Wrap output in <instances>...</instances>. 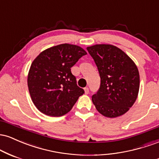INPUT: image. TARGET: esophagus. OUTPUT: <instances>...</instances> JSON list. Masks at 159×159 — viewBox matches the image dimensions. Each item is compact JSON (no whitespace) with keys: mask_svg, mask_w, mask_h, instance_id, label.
<instances>
[{"mask_svg":"<svg viewBox=\"0 0 159 159\" xmlns=\"http://www.w3.org/2000/svg\"><path fill=\"white\" fill-rule=\"evenodd\" d=\"M89 91H90V90H89L88 87H85V88H84V92H85V93H86V94H88V93H89Z\"/></svg>","mask_w":159,"mask_h":159,"instance_id":"esophagus-1","label":"esophagus"}]
</instances>
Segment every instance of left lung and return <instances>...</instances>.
Instances as JSON below:
<instances>
[{"label":"left lung","instance_id":"1","mask_svg":"<svg viewBox=\"0 0 159 159\" xmlns=\"http://www.w3.org/2000/svg\"><path fill=\"white\" fill-rule=\"evenodd\" d=\"M87 50L94 60L101 81L92 101L96 110L107 117L126 113L134 105L140 87L138 69L121 49L111 45H95Z\"/></svg>","mask_w":159,"mask_h":159}]
</instances>
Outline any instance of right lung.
I'll return each instance as SVG.
<instances>
[{
	"label": "right lung",
	"instance_id": "1",
	"mask_svg": "<svg viewBox=\"0 0 159 159\" xmlns=\"http://www.w3.org/2000/svg\"><path fill=\"white\" fill-rule=\"evenodd\" d=\"M87 52L78 45L61 44L46 49L33 61L27 77L30 97L39 111L50 116L69 112L84 90L71 68Z\"/></svg>",
	"mask_w": 159,
	"mask_h": 159
}]
</instances>
